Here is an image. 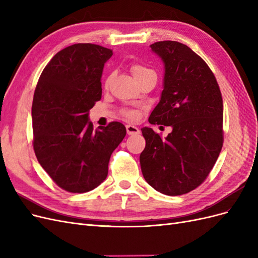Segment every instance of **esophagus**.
<instances>
[{"instance_id":"34e87169","label":"esophagus","mask_w":258,"mask_h":258,"mask_svg":"<svg viewBox=\"0 0 258 258\" xmlns=\"http://www.w3.org/2000/svg\"><path fill=\"white\" fill-rule=\"evenodd\" d=\"M126 130H127V134L129 136H136V135L140 134V129L136 126H132V124H127Z\"/></svg>"}]
</instances>
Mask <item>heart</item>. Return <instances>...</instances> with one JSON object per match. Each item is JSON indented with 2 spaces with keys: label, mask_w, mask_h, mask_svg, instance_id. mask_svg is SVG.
<instances>
[{
  "label": "heart",
  "mask_w": 258,
  "mask_h": 258,
  "mask_svg": "<svg viewBox=\"0 0 258 258\" xmlns=\"http://www.w3.org/2000/svg\"><path fill=\"white\" fill-rule=\"evenodd\" d=\"M131 71H132V74H134V76L136 77V80L140 79V77H142L146 74L154 73L152 70L147 69V68H145L141 64H138V63L132 64ZM108 83H110V77H108L107 81H106V84H108ZM123 113H124V115L128 117V118H131V119H137V117H138V113L136 111H124Z\"/></svg>",
  "instance_id": "heart-1"
}]
</instances>
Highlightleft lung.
I'll return each instance as SVG.
<instances>
[{
    "label": "left lung",
    "instance_id": "left-lung-1",
    "mask_svg": "<svg viewBox=\"0 0 258 258\" xmlns=\"http://www.w3.org/2000/svg\"><path fill=\"white\" fill-rule=\"evenodd\" d=\"M165 66L163 90L148 121L172 128L162 139L148 127L140 155L145 181L178 196L205 181L223 146V99L211 69L188 46L174 41L151 45ZM162 127V126H160Z\"/></svg>",
    "mask_w": 258,
    "mask_h": 258
}]
</instances>
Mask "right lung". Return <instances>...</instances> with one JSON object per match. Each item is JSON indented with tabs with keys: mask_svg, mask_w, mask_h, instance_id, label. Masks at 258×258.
<instances>
[{
	"mask_svg": "<svg viewBox=\"0 0 258 258\" xmlns=\"http://www.w3.org/2000/svg\"><path fill=\"white\" fill-rule=\"evenodd\" d=\"M113 51L74 44L57 52L38 79L32 103L33 148L62 189L87 192L107 176L108 161L126 136L118 121L93 129L89 110L102 96L101 77Z\"/></svg>",
	"mask_w": 258,
	"mask_h": 258,
	"instance_id": "1",
	"label": "right lung"
}]
</instances>
